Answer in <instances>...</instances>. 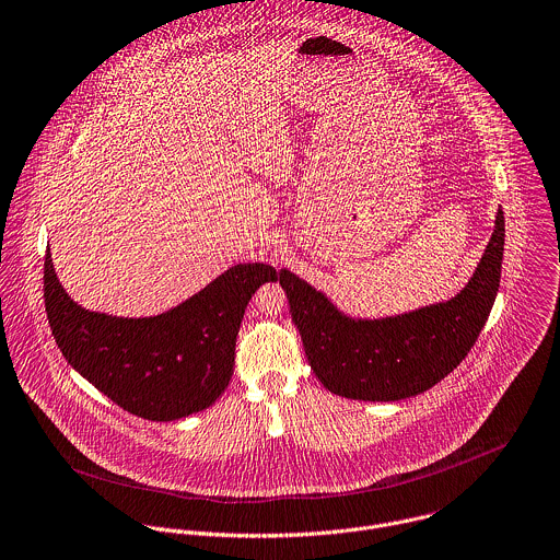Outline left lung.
I'll return each instance as SVG.
<instances>
[{
	"mask_svg": "<svg viewBox=\"0 0 560 560\" xmlns=\"http://www.w3.org/2000/svg\"><path fill=\"white\" fill-rule=\"evenodd\" d=\"M504 211L469 283L450 301L386 318H353L323 292L281 270L307 362L320 384L358 401H401L445 380L476 345L495 303L504 257Z\"/></svg>",
	"mask_w": 560,
	"mask_h": 560,
	"instance_id": "8db88e82",
	"label": "left lung"
}]
</instances>
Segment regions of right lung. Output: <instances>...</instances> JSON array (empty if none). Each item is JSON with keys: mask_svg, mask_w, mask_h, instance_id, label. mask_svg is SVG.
Here are the masks:
<instances>
[{"mask_svg": "<svg viewBox=\"0 0 560 560\" xmlns=\"http://www.w3.org/2000/svg\"><path fill=\"white\" fill-rule=\"evenodd\" d=\"M279 277L268 264H237L163 314L121 318L80 307L47 248L43 296L58 349L89 384L135 417L176 421L224 393L244 310L259 285Z\"/></svg>", "mask_w": 560, "mask_h": 560, "instance_id": "1", "label": "right lung"}]
</instances>
